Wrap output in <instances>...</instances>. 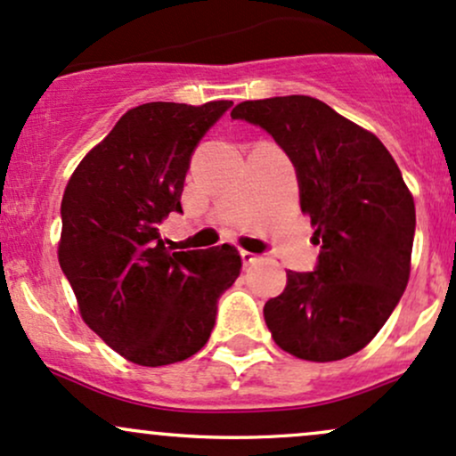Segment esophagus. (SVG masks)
Returning a JSON list of instances; mask_svg holds the SVG:
<instances>
[{"instance_id":"obj_1","label":"esophagus","mask_w":456,"mask_h":456,"mask_svg":"<svg viewBox=\"0 0 456 456\" xmlns=\"http://www.w3.org/2000/svg\"><path fill=\"white\" fill-rule=\"evenodd\" d=\"M240 255H242V262H244V266H251V264L259 262V255H255V253H251V251H242V253H240Z\"/></svg>"}]
</instances>
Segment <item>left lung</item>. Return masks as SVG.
I'll return each instance as SVG.
<instances>
[{"label":"left lung","instance_id":"1","mask_svg":"<svg viewBox=\"0 0 456 456\" xmlns=\"http://www.w3.org/2000/svg\"><path fill=\"white\" fill-rule=\"evenodd\" d=\"M232 118L266 129L292 159L320 244L316 270H289L264 305L273 339L307 362L350 357L381 331L411 273L415 203L398 164L372 132L305 94L242 102Z\"/></svg>","mask_w":456,"mask_h":456}]
</instances>
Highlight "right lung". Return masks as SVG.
Wrapping results in <instances>:
<instances>
[{
	"mask_svg": "<svg viewBox=\"0 0 456 456\" xmlns=\"http://www.w3.org/2000/svg\"><path fill=\"white\" fill-rule=\"evenodd\" d=\"M229 108L153 102L127 110L64 188L60 268L84 322L138 366L199 353L218 297L242 268L232 244L173 253L158 232L168 214L182 212L190 155Z\"/></svg>",
	"mask_w": 456,
	"mask_h": 456,
	"instance_id": "1",
	"label": "right lung"
}]
</instances>
